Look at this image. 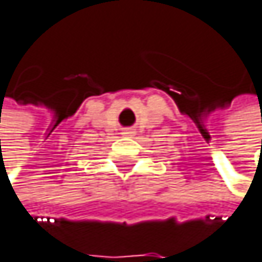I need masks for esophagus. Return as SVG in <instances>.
Listing matches in <instances>:
<instances>
[{"label": "esophagus", "mask_w": 262, "mask_h": 262, "mask_svg": "<svg viewBox=\"0 0 262 262\" xmlns=\"http://www.w3.org/2000/svg\"><path fill=\"white\" fill-rule=\"evenodd\" d=\"M124 134H132V132H124Z\"/></svg>", "instance_id": "1"}]
</instances>
